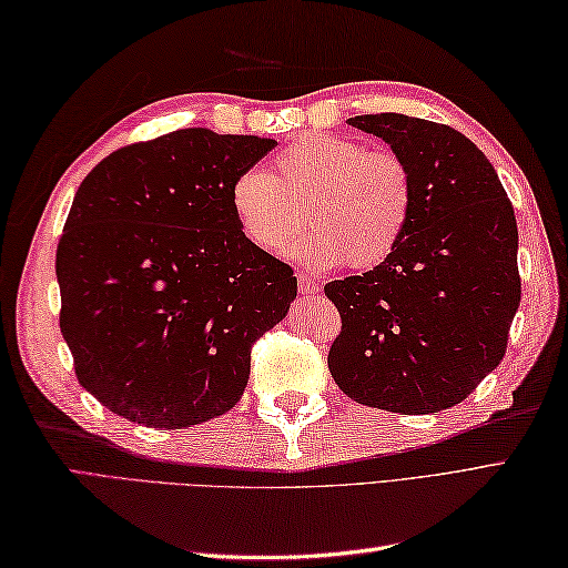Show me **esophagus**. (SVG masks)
Segmentation results:
<instances>
[{
    "label": "esophagus",
    "mask_w": 568,
    "mask_h": 568,
    "mask_svg": "<svg viewBox=\"0 0 568 568\" xmlns=\"http://www.w3.org/2000/svg\"><path fill=\"white\" fill-rule=\"evenodd\" d=\"M297 285H300V291L307 293V295H317L322 291V285H320L317 277H312L307 273H297Z\"/></svg>",
    "instance_id": "obj_1"
}]
</instances>
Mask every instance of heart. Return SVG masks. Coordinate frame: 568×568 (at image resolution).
<instances>
[{
	"instance_id": "heart-1",
	"label": "heart",
	"mask_w": 568,
	"mask_h": 568,
	"mask_svg": "<svg viewBox=\"0 0 568 568\" xmlns=\"http://www.w3.org/2000/svg\"><path fill=\"white\" fill-rule=\"evenodd\" d=\"M241 234L281 253L305 220L291 253L300 261L368 271L393 256L415 204V180L400 153L366 149L346 136L310 134L273 159V171H241L229 187Z\"/></svg>"
}]
</instances>
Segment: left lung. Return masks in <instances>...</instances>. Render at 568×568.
Instances as JSON below:
<instances>
[{"instance_id":"obj_1","label":"left lung","mask_w":568,"mask_h":568,"mask_svg":"<svg viewBox=\"0 0 568 568\" xmlns=\"http://www.w3.org/2000/svg\"><path fill=\"white\" fill-rule=\"evenodd\" d=\"M348 124L403 155L415 204L388 261L324 285L342 317L329 373L361 405L439 413L466 400L508 348L523 297L513 202L462 131L395 112Z\"/></svg>"}]
</instances>
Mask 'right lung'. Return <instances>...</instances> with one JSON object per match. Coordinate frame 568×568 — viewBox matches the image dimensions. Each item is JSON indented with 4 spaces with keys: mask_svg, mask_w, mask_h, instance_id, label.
<instances>
[{
    "mask_svg": "<svg viewBox=\"0 0 568 568\" xmlns=\"http://www.w3.org/2000/svg\"><path fill=\"white\" fill-rule=\"evenodd\" d=\"M275 139L178 129L92 168L55 251L60 332L80 385L136 425L183 429L244 395L251 348L297 277L244 239L232 180Z\"/></svg>",
    "mask_w": 568,
    "mask_h": 568,
    "instance_id": "1",
    "label": "right lung"
}]
</instances>
